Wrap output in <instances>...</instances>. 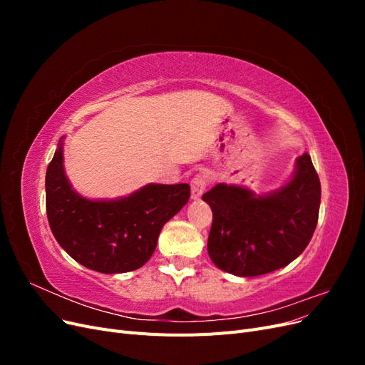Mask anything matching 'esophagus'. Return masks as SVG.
I'll return each instance as SVG.
<instances>
[{"mask_svg":"<svg viewBox=\"0 0 365 365\" xmlns=\"http://www.w3.org/2000/svg\"><path fill=\"white\" fill-rule=\"evenodd\" d=\"M205 185H207V181L204 176H195V178L192 180L190 182V187H192V200H200V197L202 196L204 190H205Z\"/></svg>","mask_w":365,"mask_h":365,"instance_id":"1","label":"esophagus"}]
</instances>
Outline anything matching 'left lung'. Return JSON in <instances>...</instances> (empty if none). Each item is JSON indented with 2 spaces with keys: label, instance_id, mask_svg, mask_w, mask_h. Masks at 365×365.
Segmentation results:
<instances>
[{
  "label": "left lung",
  "instance_id": "8db88e82",
  "mask_svg": "<svg viewBox=\"0 0 365 365\" xmlns=\"http://www.w3.org/2000/svg\"><path fill=\"white\" fill-rule=\"evenodd\" d=\"M202 200L213 212L210 259L225 272L256 277L286 267L304 251L318 222L322 185L311 157L303 153L292 178L277 190L256 195L220 182Z\"/></svg>",
  "mask_w": 365,
  "mask_h": 365
}]
</instances>
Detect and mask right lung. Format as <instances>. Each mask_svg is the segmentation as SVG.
<instances>
[{"label":"right lung","instance_id":"1","mask_svg":"<svg viewBox=\"0 0 365 365\" xmlns=\"http://www.w3.org/2000/svg\"><path fill=\"white\" fill-rule=\"evenodd\" d=\"M189 197V184H148L117 200H88L65 175L62 140L46 175L53 236L76 262L103 274L141 268L155 251L163 225Z\"/></svg>","mask_w":365,"mask_h":365}]
</instances>
